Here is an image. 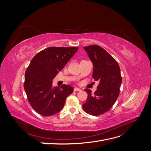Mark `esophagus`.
Returning a JSON list of instances; mask_svg holds the SVG:
<instances>
[{"label":"esophagus","mask_w":151,"mask_h":151,"mask_svg":"<svg viewBox=\"0 0 151 151\" xmlns=\"http://www.w3.org/2000/svg\"><path fill=\"white\" fill-rule=\"evenodd\" d=\"M74 90V91H82L81 89L78 88H75Z\"/></svg>","instance_id":"34e87169"}]
</instances>
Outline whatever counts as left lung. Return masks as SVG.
<instances>
[{
    "instance_id": "1",
    "label": "left lung",
    "mask_w": 151,
    "mask_h": 151,
    "mask_svg": "<svg viewBox=\"0 0 151 151\" xmlns=\"http://www.w3.org/2000/svg\"><path fill=\"white\" fill-rule=\"evenodd\" d=\"M84 49L93 63V79L99 84L94 94L89 89H84L88 96L83 107L90 115L98 116L109 110L119 96L122 81L120 68L113 57L101 47L90 45Z\"/></svg>"
}]
</instances>
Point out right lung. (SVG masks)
I'll return each mask as SVG.
<instances>
[{
	"label": "right lung",
	"mask_w": 151,
	"mask_h": 151,
	"mask_svg": "<svg viewBox=\"0 0 151 151\" xmlns=\"http://www.w3.org/2000/svg\"><path fill=\"white\" fill-rule=\"evenodd\" d=\"M78 47H48L32 59L25 73L24 88L31 106L43 116H49L62 110L66 98L74 89L63 84L52 86L58 73L74 55Z\"/></svg>",
	"instance_id": "add662e5"
}]
</instances>
